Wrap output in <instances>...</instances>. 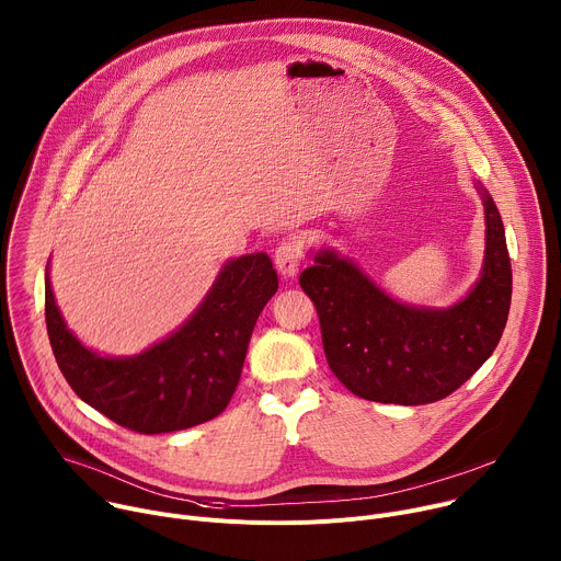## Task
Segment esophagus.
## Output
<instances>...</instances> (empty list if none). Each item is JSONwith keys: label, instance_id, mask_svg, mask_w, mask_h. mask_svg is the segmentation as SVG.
<instances>
[{"label": "esophagus", "instance_id": "esophagus-1", "mask_svg": "<svg viewBox=\"0 0 561 561\" xmlns=\"http://www.w3.org/2000/svg\"><path fill=\"white\" fill-rule=\"evenodd\" d=\"M273 260H275L277 271L284 277H293L299 271L301 262H304V249H301V244L297 242L295 237H286V239H282V242L277 244Z\"/></svg>", "mask_w": 561, "mask_h": 561}]
</instances>
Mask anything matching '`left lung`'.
I'll use <instances>...</instances> for the list:
<instances>
[{
	"label": "left lung",
	"instance_id": "left-lung-1",
	"mask_svg": "<svg viewBox=\"0 0 561 561\" xmlns=\"http://www.w3.org/2000/svg\"><path fill=\"white\" fill-rule=\"evenodd\" d=\"M482 197L484 271L453 308L399 304L333 251L314 255V266L299 275L317 308L327 362L353 394L402 407L439 402L497 348L511 310L513 271L500 210L486 191Z\"/></svg>",
	"mask_w": 561,
	"mask_h": 561
}]
</instances>
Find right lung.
Wrapping results in <instances>:
<instances>
[{
	"label": "right lung",
	"mask_w": 561,
	"mask_h": 561,
	"mask_svg": "<svg viewBox=\"0 0 561 561\" xmlns=\"http://www.w3.org/2000/svg\"><path fill=\"white\" fill-rule=\"evenodd\" d=\"M277 290L264 253L224 266L213 290L169 340L128 359L102 357L66 329L46 275V331L68 386L115 424L159 435L217 417L230 402L257 317Z\"/></svg>",
	"instance_id": "obj_1"
}]
</instances>
